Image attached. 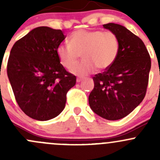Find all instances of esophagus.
Masks as SVG:
<instances>
[{
    "label": "esophagus",
    "instance_id": "esophagus-1",
    "mask_svg": "<svg viewBox=\"0 0 160 160\" xmlns=\"http://www.w3.org/2000/svg\"><path fill=\"white\" fill-rule=\"evenodd\" d=\"M82 80H83V78H82V77H77V83H80V82H81Z\"/></svg>",
    "mask_w": 160,
    "mask_h": 160
}]
</instances>
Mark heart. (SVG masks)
Segmentation results:
<instances>
[{"label":"heart","mask_w":160,"mask_h":160,"mask_svg":"<svg viewBox=\"0 0 160 160\" xmlns=\"http://www.w3.org/2000/svg\"><path fill=\"white\" fill-rule=\"evenodd\" d=\"M120 40L115 33L102 30L79 29L70 36V44H60L56 48L60 63L70 70L76 64L80 55L84 60L74 66L72 72L77 76L91 73L97 68H110L118 56Z\"/></svg>","instance_id":"b5f03b06"}]
</instances>
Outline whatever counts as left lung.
Wrapping results in <instances>:
<instances>
[{"mask_svg": "<svg viewBox=\"0 0 160 160\" xmlns=\"http://www.w3.org/2000/svg\"><path fill=\"white\" fill-rule=\"evenodd\" d=\"M120 40V52L110 68L93 77L94 88L89 95L93 112L108 120L129 114L146 96L151 59L142 40L125 27L114 23L103 25Z\"/></svg>", "mask_w": 160, "mask_h": 160, "instance_id": "8db88e82", "label": "left lung"}]
</instances>
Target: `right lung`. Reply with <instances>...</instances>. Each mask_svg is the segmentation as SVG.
I'll list each match as a JSON object with an SVG mask.
<instances>
[{"instance_id":"obj_1","label":"right lung","mask_w":160,"mask_h":160,"mask_svg":"<svg viewBox=\"0 0 160 160\" xmlns=\"http://www.w3.org/2000/svg\"><path fill=\"white\" fill-rule=\"evenodd\" d=\"M63 32L42 26L18 40L11 50L7 72L14 98L25 114L47 121L64 109L76 76L60 63L56 48L65 39Z\"/></svg>"}]
</instances>
